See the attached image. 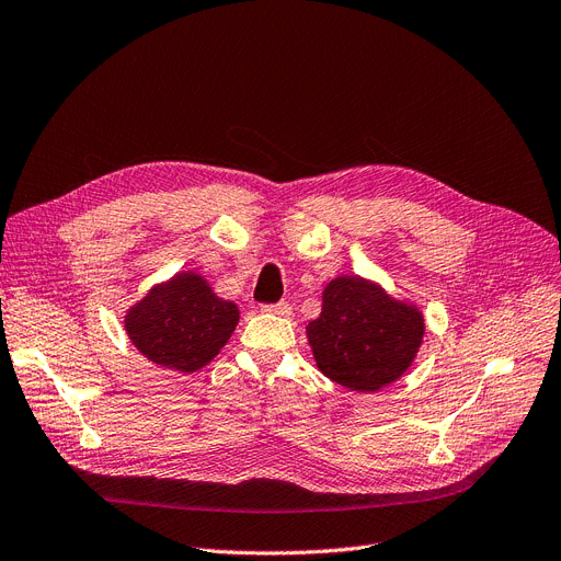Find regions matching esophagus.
I'll return each instance as SVG.
<instances>
[{
    "label": "esophagus",
    "instance_id": "esophagus-1",
    "mask_svg": "<svg viewBox=\"0 0 561 561\" xmlns=\"http://www.w3.org/2000/svg\"><path fill=\"white\" fill-rule=\"evenodd\" d=\"M263 311H267V313H275V316H290V305H288V302L263 305Z\"/></svg>",
    "mask_w": 561,
    "mask_h": 561
}]
</instances>
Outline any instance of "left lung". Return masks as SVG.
<instances>
[{"instance_id": "obj_1", "label": "left lung", "mask_w": 561, "mask_h": 561, "mask_svg": "<svg viewBox=\"0 0 561 561\" xmlns=\"http://www.w3.org/2000/svg\"><path fill=\"white\" fill-rule=\"evenodd\" d=\"M424 316L415 305L389 298L362 277H336L323 290V309L307 325L319 369L353 392H376L415 359Z\"/></svg>"}]
</instances>
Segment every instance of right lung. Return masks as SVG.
Segmentation results:
<instances>
[{
	"instance_id": "obj_1",
	"label": "right lung",
	"mask_w": 561,
	"mask_h": 561,
	"mask_svg": "<svg viewBox=\"0 0 561 561\" xmlns=\"http://www.w3.org/2000/svg\"><path fill=\"white\" fill-rule=\"evenodd\" d=\"M238 307L217 298L197 273H179L153 286L126 313L135 348L160 367L199 371L225 348L238 325Z\"/></svg>"
}]
</instances>
